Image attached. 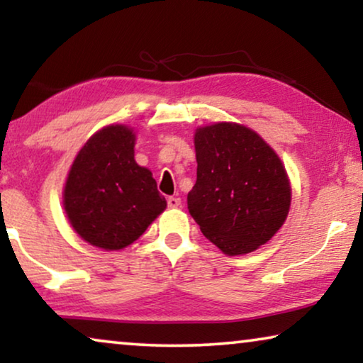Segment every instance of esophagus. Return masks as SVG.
I'll list each match as a JSON object with an SVG mask.
<instances>
[{
    "mask_svg": "<svg viewBox=\"0 0 363 363\" xmlns=\"http://www.w3.org/2000/svg\"><path fill=\"white\" fill-rule=\"evenodd\" d=\"M167 203H168V206H170V208H180L182 206V200L178 196H170L167 200Z\"/></svg>",
    "mask_w": 363,
    "mask_h": 363,
    "instance_id": "1",
    "label": "esophagus"
}]
</instances>
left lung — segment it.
Returning a JSON list of instances; mask_svg holds the SVG:
<instances>
[{"label":"left lung","instance_id":"obj_1","mask_svg":"<svg viewBox=\"0 0 363 363\" xmlns=\"http://www.w3.org/2000/svg\"><path fill=\"white\" fill-rule=\"evenodd\" d=\"M196 183L188 211L206 240L228 256L266 245L284 225L291 182L269 143L250 127L216 122L195 130Z\"/></svg>","mask_w":363,"mask_h":363}]
</instances>
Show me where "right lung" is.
<instances>
[{
	"instance_id": "right-lung-1",
	"label": "right lung",
	"mask_w": 363,
	"mask_h": 363,
	"mask_svg": "<svg viewBox=\"0 0 363 363\" xmlns=\"http://www.w3.org/2000/svg\"><path fill=\"white\" fill-rule=\"evenodd\" d=\"M133 148V128L112 123L89 137L67 173L62 191L67 220L84 241L101 250L132 245L167 208Z\"/></svg>"
}]
</instances>
